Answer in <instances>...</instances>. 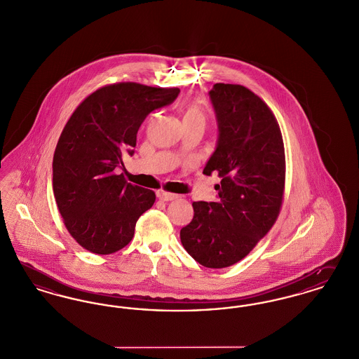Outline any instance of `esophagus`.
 <instances>
[{
	"instance_id": "34e87169",
	"label": "esophagus",
	"mask_w": 359,
	"mask_h": 359,
	"mask_svg": "<svg viewBox=\"0 0 359 359\" xmlns=\"http://www.w3.org/2000/svg\"><path fill=\"white\" fill-rule=\"evenodd\" d=\"M156 196H158L159 200H162V201H172V200H177V198L180 197L178 194L168 193V191H158Z\"/></svg>"
}]
</instances>
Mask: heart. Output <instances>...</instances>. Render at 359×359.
<instances>
[{"mask_svg": "<svg viewBox=\"0 0 359 359\" xmlns=\"http://www.w3.org/2000/svg\"><path fill=\"white\" fill-rule=\"evenodd\" d=\"M185 120H200L205 123V111L200 104H190L185 114H184Z\"/></svg>", "mask_w": 359, "mask_h": 359, "instance_id": "b5f03b06", "label": "heart"}]
</instances>
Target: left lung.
I'll use <instances>...</instances> for the list:
<instances>
[{
	"label": "left lung",
	"instance_id": "left-lung-1",
	"mask_svg": "<svg viewBox=\"0 0 359 359\" xmlns=\"http://www.w3.org/2000/svg\"><path fill=\"white\" fill-rule=\"evenodd\" d=\"M208 95L217 142L203 172L222 181L216 201L193 203V220L180 236L194 261L223 269L243 259L276 223L285 151L278 123L258 95L231 83H215Z\"/></svg>",
	"mask_w": 359,
	"mask_h": 359
}]
</instances>
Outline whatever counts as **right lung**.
<instances>
[{
    "label": "right lung",
    "mask_w": 359,
    "mask_h": 359,
    "mask_svg": "<svg viewBox=\"0 0 359 359\" xmlns=\"http://www.w3.org/2000/svg\"><path fill=\"white\" fill-rule=\"evenodd\" d=\"M178 95V88L109 85L85 98L63 128L53 161L54 196L67 231L90 252L126 247L137 219L154 205L152 190L127 182L114 169L124 152L133 155L144 118Z\"/></svg>",
    "instance_id": "add662e5"
}]
</instances>
